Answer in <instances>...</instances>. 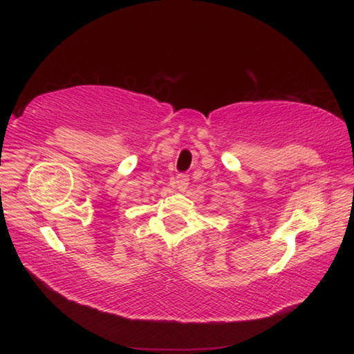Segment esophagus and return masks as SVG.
<instances>
[{
    "mask_svg": "<svg viewBox=\"0 0 354 354\" xmlns=\"http://www.w3.org/2000/svg\"><path fill=\"white\" fill-rule=\"evenodd\" d=\"M171 185L178 190H185V189H187V185H189V178L185 175H178L176 178H173Z\"/></svg>",
    "mask_w": 354,
    "mask_h": 354,
    "instance_id": "esophagus-1",
    "label": "esophagus"
}]
</instances>
